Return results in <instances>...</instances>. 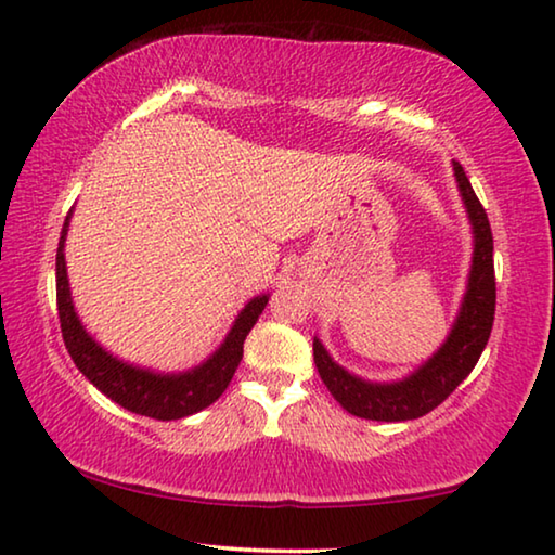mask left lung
Masks as SVG:
<instances>
[{
	"label": "left lung",
	"mask_w": 555,
	"mask_h": 555,
	"mask_svg": "<svg viewBox=\"0 0 555 555\" xmlns=\"http://www.w3.org/2000/svg\"><path fill=\"white\" fill-rule=\"evenodd\" d=\"M454 178L472 222L474 257L467 294L442 348L425 365L398 383H371L340 367L323 348V343L313 338V360L321 380L350 415L377 422H404L427 415L450 398L456 385L474 371L481 350L487 348L496 311L494 236H491L489 217L479 197L474 195L460 163H454Z\"/></svg>",
	"instance_id": "left-lung-1"
}]
</instances>
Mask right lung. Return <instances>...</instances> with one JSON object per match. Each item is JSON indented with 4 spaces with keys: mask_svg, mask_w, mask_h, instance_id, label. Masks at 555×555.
Returning a JSON list of instances; mask_svg holds the SVG:
<instances>
[{
    "mask_svg": "<svg viewBox=\"0 0 555 555\" xmlns=\"http://www.w3.org/2000/svg\"><path fill=\"white\" fill-rule=\"evenodd\" d=\"M68 212L64 230H61L59 251H56V304H59V321L61 336H64L68 356L74 358L78 371H81L105 398L118 402L135 415H145L153 420H180L195 412L205 410L212 404L219 395L232 383L236 365L244 356V340L259 321V315L267 306L269 296H257L244 306L242 313L236 315L232 331L227 333L222 346H219L205 363L192 367L188 373H155L147 367H138L122 363L108 350L101 348L91 336H88L83 323L78 321L72 288H68L66 276V259H64V242L68 232Z\"/></svg>",
    "mask_w": 555,
    "mask_h": 555,
    "instance_id": "1",
    "label": "right lung"
}]
</instances>
